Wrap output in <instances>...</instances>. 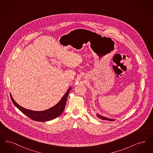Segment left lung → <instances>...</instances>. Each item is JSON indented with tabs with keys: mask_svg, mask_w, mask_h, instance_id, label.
Masks as SVG:
<instances>
[{
	"mask_svg": "<svg viewBox=\"0 0 153 153\" xmlns=\"http://www.w3.org/2000/svg\"><path fill=\"white\" fill-rule=\"evenodd\" d=\"M97 117H98L99 118H100L102 120H108V121H114V120H115L114 119H109V118H107V117H102V116H100L98 114H97Z\"/></svg>",
	"mask_w": 153,
	"mask_h": 153,
	"instance_id": "8db88e82",
	"label": "left lung"
}]
</instances>
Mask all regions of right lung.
Here are the masks:
<instances>
[{"label":"right lung","instance_id":"obj_1","mask_svg":"<svg viewBox=\"0 0 153 153\" xmlns=\"http://www.w3.org/2000/svg\"><path fill=\"white\" fill-rule=\"evenodd\" d=\"M71 88H69L65 94L56 105L49 109L42 111H34L23 108L15 102L11 95H10V97L15 106L22 113H23L27 117H29L31 119L37 122H46L57 117L62 113L65 107L68 96Z\"/></svg>","mask_w":153,"mask_h":153}]
</instances>
